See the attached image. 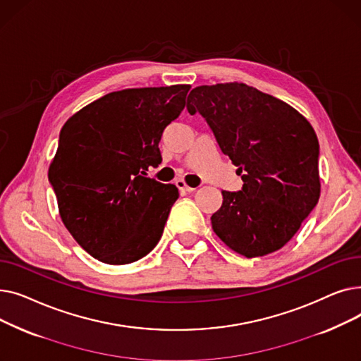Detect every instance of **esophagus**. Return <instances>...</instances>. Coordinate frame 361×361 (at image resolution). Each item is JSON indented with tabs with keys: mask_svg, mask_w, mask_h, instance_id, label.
<instances>
[{
	"mask_svg": "<svg viewBox=\"0 0 361 361\" xmlns=\"http://www.w3.org/2000/svg\"><path fill=\"white\" fill-rule=\"evenodd\" d=\"M176 185L180 188V190H184V192H188V193L196 192V187H190L188 184H185V181H184V180H177Z\"/></svg>",
	"mask_w": 361,
	"mask_h": 361,
	"instance_id": "obj_1",
	"label": "esophagus"
}]
</instances>
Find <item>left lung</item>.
Segmentation results:
<instances>
[{"label": "left lung", "mask_w": 361, "mask_h": 361, "mask_svg": "<svg viewBox=\"0 0 361 361\" xmlns=\"http://www.w3.org/2000/svg\"><path fill=\"white\" fill-rule=\"evenodd\" d=\"M187 109L204 117L244 181L240 192L222 190L214 233L249 259L283 247L320 196L312 124L287 102L238 82L195 87Z\"/></svg>", "instance_id": "1"}]
</instances>
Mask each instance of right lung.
I'll list each match as a JSON object with an SVG mask.
<instances>
[{"label":"right lung","mask_w":361,"mask_h":361,"mask_svg":"<svg viewBox=\"0 0 361 361\" xmlns=\"http://www.w3.org/2000/svg\"><path fill=\"white\" fill-rule=\"evenodd\" d=\"M190 87L111 92L63 126L48 177L63 224L92 257L127 264L161 240L178 188L145 176L161 164V136Z\"/></svg>","instance_id":"add662e5"}]
</instances>
